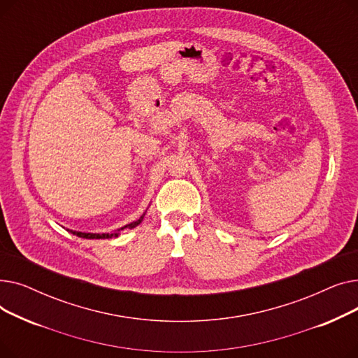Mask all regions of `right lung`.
Instances as JSON below:
<instances>
[{
	"label": "right lung",
	"mask_w": 358,
	"mask_h": 358,
	"mask_svg": "<svg viewBox=\"0 0 358 358\" xmlns=\"http://www.w3.org/2000/svg\"><path fill=\"white\" fill-rule=\"evenodd\" d=\"M143 216H145V213H143L138 220H135V222H131V223L126 224V227H123V228H120V229H117V231L107 232V234H90V232H78V231H69V229H66V231H68V232H71L72 235H77L78 238H85V239H110V238H117V236H119V234H120V231H123V229H134V228H136L138 224L143 220Z\"/></svg>",
	"instance_id": "add662e5"
}]
</instances>
